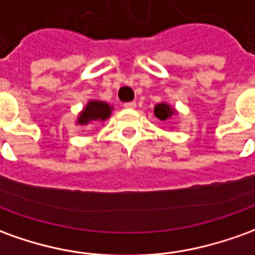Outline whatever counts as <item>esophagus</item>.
I'll list each match as a JSON object with an SVG mask.
<instances>
[{
    "label": "esophagus",
    "mask_w": 255,
    "mask_h": 255,
    "mask_svg": "<svg viewBox=\"0 0 255 255\" xmlns=\"http://www.w3.org/2000/svg\"><path fill=\"white\" fill-rule=\"evenodd\" d=\"M136 106V102H127V103H124V108L126 109H133Z\"/></svg>",
    "instance_id": "obj_1"
}]
</instances>
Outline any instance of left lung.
I'll return each instance as SVG.
<instances>
[{
  "label": "left lung",
  "mask_w": 255,
  "mask_h": 255,
  "mask_svg": "<svg viewBox=\"0 0 255 255\" xmlns=\"http://www.w3.org/2000/svg\"><path fill=\"white\" fill-rule=\"evenodd\" d=\"M177 112L171 108L170 105H167V103L161 102L156 105V108H154V116L157 117L158 120H161V122H165V120H168L170 117L175 115Z\"/></svg>",
  "instance_id": "left-lung-1"
}]
</instances>
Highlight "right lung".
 <instances>
[{"instance_id": "right-lung-1", "label": "right lung", "mask_w": 255, "mask_h": 255, "mask_svg": "<svg viewBox=\"0 0 255 255\" xmlns=\"http://www.w3.org/2000/svg\"><path fill=\"white\" fill-rule=\"evenodd\" d=\"M112 109L113 108H110L109 103L102 102V101H90L78 116L77 124L87 126L90 123L105 122L112 115Z\"/></svg>"}]
</instances>
